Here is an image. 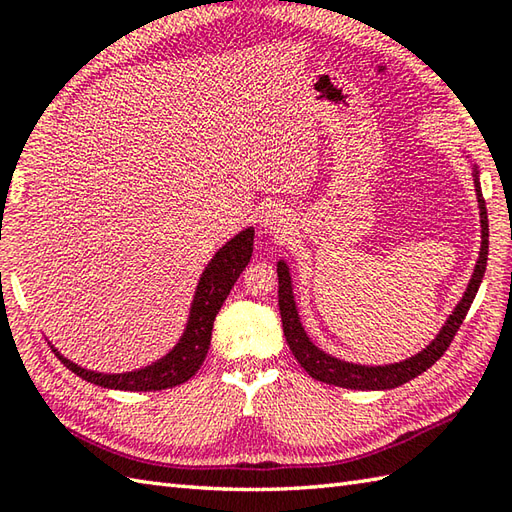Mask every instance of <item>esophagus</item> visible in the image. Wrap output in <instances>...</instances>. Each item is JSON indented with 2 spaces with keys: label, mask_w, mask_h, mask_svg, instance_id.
<instances>
[{
  "label": "esophagus",
  "mask_w": 512,
  "mask_h": 512,
  "mask_svg": "<svg viewBox=\"0 0 512 512\" xmlns=\"http://www.w3.org/2000/svg\"><path fill=\"white\" fill-rule=\"evenodd\" d=\"M262 222H264L266 231L275 233V235H288L290 233V217L281 209H277V206H273V209H268L264 213Z\"/></svg>",
  "instance_id": "obj_1"
}]
</instances>
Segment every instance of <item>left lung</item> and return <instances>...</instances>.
<instances>
[{"label": "left lung", "instance_id": "8db88e82", "mask_svg": "<svg viewBox=\"0 0 512 512\" xmlns=\"http://www.w3.org/2000/svg\"><path fill=\"white\" fill-rule=\"evenodd\" d=\"M475 178V191H477V202H480V217H482V250L480 259L475 264V273L471 277V284L466 288L460 306L449 317L447 325H444L438 339L433 341L427 350H422L418 356H411L409 361H402L396 365H385V367H365V365H352L336 361V358L323 354L310 343V339L303 332L299 323V314L295 308V299H292V288H290V277L288 268L284 262L277 264V277H279V312H281V325H284V336L290 347V352L295 354L299 365L306 369V372L321 380V383L345 387V389H394L398 385H405L409 380L420 376L422 372L440 361V356L449 350L453 336L458 334L460 325L469 312L471 303L480 290L484 270H486V259H488V215H486V202L480 187V178H477V171L473 173Z\"/></svg>", "mask_w": 512, "mask_h": 512}]
</instances>
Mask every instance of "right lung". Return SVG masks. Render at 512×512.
<instances>
[{"instance_id":"add662e5","label":"right lung","mask_w":512,"mask_h":512,"mask_svg":"<svg viewBox=\"0 0 512 512\" xmlns=\"http://www.w3.org/2000/svg\"><path fill=\"white\" fill-rule=\"evenodd\" d=\"M253 239L255 231L246 228L239 235H235L231 242L220 248L211 264L206 266L204 275L200 279L198 292H195V301L191 308V317L187 332L180 339V343L162 358V361L149 365L145 369H138L132 374H94L88 369L76 367L74 363L65 361L61 363L72 369L76 376H81L88 383H94L107 389H125V391H160L169 387H178L187 383L191 376L198 372L202 361L206 358L211 345V332L213 321L220 312L222 303L226 301L228 292L235 286L237 277L248 266L250 255H253Z\"/></svg>"}]
</instances>
